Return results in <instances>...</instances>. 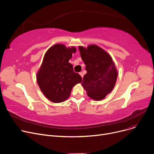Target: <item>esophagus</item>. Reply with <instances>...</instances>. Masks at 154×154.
Listing matches in <instances>:
<instances>
[{
	"label": "esophagus",
	"mask_w": 154,
	"mask_h": 154,
	"mask_svg": "<svg viewBox=\"0 0 154 154\" xmlns=\"http://www.w3.org/2000/svg\"><path fill=\"white\" fill-rule=\"evenodd\" d=\"M79 74L80 75V76H81L83 78V77H84V74H83V73H82V72H80V73H79Z\"/></svg>",
	"instance_id": "obj_1"
}]
</instances>
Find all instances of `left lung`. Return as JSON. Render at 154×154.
I'll use <instances>...</instances> for the list:
<instances>
[{"label": "left lung", "instance_id": "1", "mask_svg": "<svg viewBox=\"0 0 154 154\" xmlns=\"http://www.w3.org/2000/svg\"><path fill=\"white\" fill-rule=\"evenodd\" d=\"M79 49L87 72L82 85L91 98L103 100L116 82L118 72L115 63L110 55L97 45H90L87 48L79 46Z\"/></svg>", "mask_w": 154, "mask_h": 154}]
</instances>
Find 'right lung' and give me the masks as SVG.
Segmentation results:
<instances>
[{"instance_id": "right-lung-1", "label": "right lung", "mask_w": 154, "mask_h": 154, "mask_svg": "<svg viewBox=\"0 0 154 154\" xmlns=\"http://www.w3.org/2000/svg\"><path fill=\"white\" fill-rule=\"evenodd\" d=\"M75 51L74 46L67 48L64 45L56 44L45 54L36 75L37 82L45 96L54 103L67 100L73 87L82 80L69 63Z\"/></svg>"}]
</instances>
